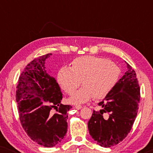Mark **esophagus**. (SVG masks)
Returning <instances> with one entry per match:
<instances>
[{
	"label": "esophagus",
	"mask_w": 153,
	"mask_h": 153,
	"mask_svg": "<svg viewBox=\"0 0 153 153\" xmlns=\"http://www.w3.org/2000/svg\"><path fill=\"white\" fill-rule=\"evenodd\" d=\"M74 108H76V109L79 110V109H81V108H82V106L80 105V104H76V105L74 106Z\"/></svg>",
	"instance_id": "34e87169"
}]
</instances>
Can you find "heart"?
I'll return each mask as SVG.
<instances>
[{
  "label": "heart",
  "mask_w": 153,
  "mask_h": 153,
  "mask_svg": "<svg viewBox=\"0 0 153 153\" xmlns=\"http://www.w3.org/2000/svg\"><path fill=\"white\" fill-rule=\"evenodd\" d=\"M120 70L107 58L85 56L75 58L71 69L62 68L57 75L58 83L68 94H72L81 84L83 86L75 92L68 101L72 104L83 103L95 97H106L118 82Z\"/></svg>",
  "instance_id": "1"
}]
</instances>
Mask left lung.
<instances>
[{
  "instance_id": "1",
  "label": "left lung",
  "mask_w": 153,
  "mask_h": 153,
  "mask_svg": "<svg viewBox=\"0 0 153 153\" xmlns=\"http://www.w3.org/2000/svg\"><path fill=\"white\" fill-rule=\"evenodd\" d=\"M127 63V62H126ZM127 70L112 91L100 102L88 123L91 137L100 146H116L127 137L137 116L140 87L137 74L127 63Z\"/></svg>"
}]
</instances>
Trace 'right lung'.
<instances>
[{"label": "right lung", "instance_id": "obj_1", "mask_svg": "<svg viewBox=\"0 0 153 153\" xmlns=\"http://www.w3.org/2000/svg\"><path fill=\"white\" fill-rule=\"evenodd\" d=\"M51 55L39 56L27 65L16 91L23 128L33 141L47 148L53 147L64 139L68 111L72 108L60 103L62 94L59 85L46 70L45 60ZM52 109L56 113L53 114Z\"/></svg>", "mask_w": 153, "mask_h": 153}]
</instances>
